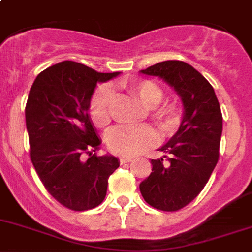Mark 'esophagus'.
Wrapping results in <instances>:
<instances>
[{"label": "esophagus", "instance_id": "34e87169", "mask_svg": "<svg viewBox=\"0 0 252 252\" xmlns=\"http://www.w3.org/2000/svg\"><path fill=\"white\" fill-rule=\"evenodd\" d=\"M131 160H133V158H128V156H122V158H119V162H121L122 165L126 162H130Z\"/></svg>", "mask_w": 252, "mask_h": 252}]
</instances>
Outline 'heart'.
Returning <instances> with one entry per match:
<instances>
[{"mask_svg":"<svg viewBox=\"0 0 252 252\" xmlns=\"http://www.w3.org/2000/svg\"><path fill=\"white\" fill-rule=\"evenodd\" d=\"M128 91L149 108V118L163 135H171L180 124V112L173 103L163 99V90L151 80H138L128 85ZM113 90L109 85H101L92 94L89 104L91 121L98 128H104L111 122ZM155 133L149 126H119L106 135L109 150L117 155L135 156L148 150L155 143Z\"/></svg>","mask_w":252,"mask_h":252,"instance_id":"heart-1","label":"heart"}]
</instances>
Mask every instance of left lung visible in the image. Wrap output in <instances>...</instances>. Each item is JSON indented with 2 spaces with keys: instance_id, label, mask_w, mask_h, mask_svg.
I'll use <instances>...</instances> for the list:
<instances>
[{
  "instance_id": "left-lung-1",
  "label": "left lung",
  "mask_w": 252,
  "mask_h": 252,
  "mask_svg": "<svg viewBox=\"0 0 252 252\" xmlns=\"http://www.w3.org/2000/svg\"><path fill=\"white\" fill-rule=\"evenodd\" d=\"M141 72L162 77L183 102L180 129L161 148L168 155L150 161L151 173L139 186L151 207L177 212L201 193L218 162L223 130L220 106L206 77L183 61H162Z\"/></svg>"
}]
</instances>
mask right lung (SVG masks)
Wrapping results in <instances>:
<instances>
[{
  "instance_id": "right-lung-1",
  "label": "right lung",
  "mask_w": 252,
  "mask_h": 252,
  "mask_svg": "<svg viewBox=\"0 0 252 252\" xmlns=\"http://www.w3.org/2000/svg\"><path fill=\"white\" fill-rule=\"evenodd\" d=\"M75 61H61L36 76L26 104L29 156L46 191L65 208L99 206L108 178L119 167L114 156H98L101 140L87 111L98 81L116 77Z\"/></svg>"
}]
</instances>
